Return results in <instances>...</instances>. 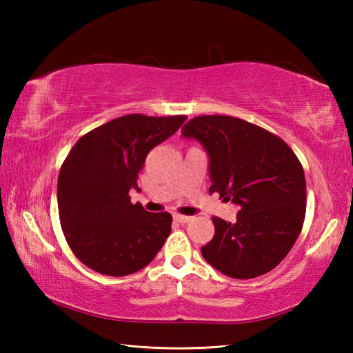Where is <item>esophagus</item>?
Masks as SVG:
<instances>
[{"mask_svg": "<svg viewBox=\"0 0 353 353\" xmlns=\"http://www.w3.org/2000/svg\"><path fill=\"white\" fill-rule=\"evenodd\" d=\"M172 218H174L177 223H188V221H191V216H185V214H179V213L172 214Z\"/></svg>", "mask_w": 353, "mask_h": 353, "instance_id": "obj_1", "label": "esophagus"}]
</instances>
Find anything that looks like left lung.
Wrapping results in <instances>:
<instances>
[{"label": "left lung", "mask_w": 353, "mask_h": 353, "mask_svg": "<svg viewBox=\"0 0 353 353\" xmlns=\"http://www.w3.org/2000/svg\"><path fill=\"white\" fill-rule=\"evenodd\" d=\"M182 135L208 154L212 193L240 207L235 223L213 218L205 261L234 279L274 270L294 246L305 219L307 187L296 154L280 137L227 115L196 117Z\"/></svg>", "instance_id": "obj_1"}]
</instances>
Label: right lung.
<instances>
[{
    "label": "right lung",
    "mask_w": 353,
    "mask_h": 353,
    "mask_svg": "<svg viewBox=\"0 0 353 353\" xmlns=\"http://www.w3.org/2000/svg\"><path fill=\"white\" fill-rule=\"evenodd\" d=\"M185 119L119 117L81 137L67 155L57 179L59 218L68 246L90 270L129 276L162 249L172 216L132 204L129 190H139L148 152L176 134Z\"/></svg>",
    "instance_id": "add662e5"
}]
</instances>
